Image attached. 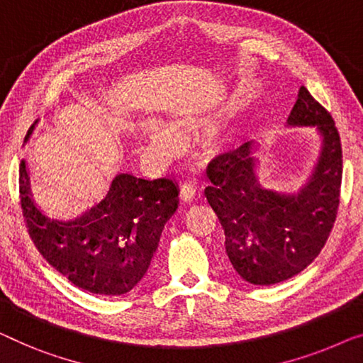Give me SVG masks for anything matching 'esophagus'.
<instances>
[{
  "label": "esophagus",
  "instance_id": "esophagus-1",
  "mask_svg": "<svg viewBox=\"0 0 363 363\" xmlns=\"http://www.w3.org/2000/svg\"><path fill=\"white\" fill-rule=\"evenodd\" d=\"M194 196H196V186L193 183H185L180 190V198L183 203H191Z\"/></svg>",
  "mask_w": 363,
  "mask_h": 363
}]
</instances>
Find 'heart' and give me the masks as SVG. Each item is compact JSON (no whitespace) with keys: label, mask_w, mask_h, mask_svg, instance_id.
Returning <instances> with one entry per match:
<instances>
[{"label":"heart","mask_w":363,"mask_h":363,"mask_svg":"<svg viewBox=\"0 0 363 363\" xmlns=\"http://www.w3.org/2000/svg\"><path fill=\"white\" fill-rule=\"evenodd\" d=\"M172 143V133L165 125L152 121L149 124V147H147V159L152 165H162L169 157Z\"/></svg>","instance_id":"b5f03b06"}]
</instances>
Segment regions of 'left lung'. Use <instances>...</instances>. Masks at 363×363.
I'll return each instance as SVG.
<instances>
[{
  "instance_id": "left-lung-1",
  "label": "left lung",
  "mask_w": 363,
  "mask_h": 363,
  "mask_svg": "<svg viewBox=\"0 0 363 363\" xmlns=\"http://www.w3.org/2000/svg\"><path fill=\"white\" fill-rule=\"evenodd\" d=\"M286 128H311L318 159L301 186L281 191L257 175L260 143L249 140L219 155L204 194L224 229L225 254L252 285H275L298 275L319 255L333 229L342 182V149L330 114L301 86Z\"/></svg>"
}]
</instances>
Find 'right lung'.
Wrapping results in <instances>:
<instances>
[{
	"label": "right lung",
	"mask_w": 363,
	"mask_h": 363,
	"mask_svg": "<svg viewBox=\"0 0 363 363\" xmlns=\"http://www.w3.org/2000/svg\"><path fill=\"white\" fill-rule=\"evenodd\" d=\"M39 121L30 125L24 144ZM178 185L118 173L101 201L72 219L50 218L35 203L28 162L19 165V194L29 235L42 257L73 285L118 296L143 280L167 220L178 208Z\"/></svg>",
	"instance_id": "1"
}]
</instances>
